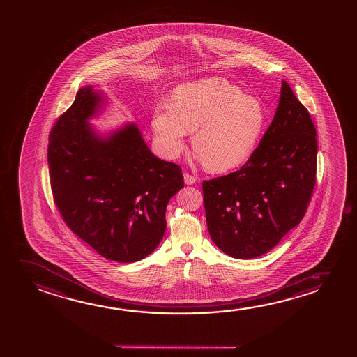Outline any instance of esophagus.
Instances as JSON below:
<instances>
[{
  "instance_id": "esophagus-1",
  "label": "esophagus",
  "mask_w": 357,
  "mask_h": 357,
  "mask_svg": "<svg viewBox=\"0 0 357 357\" xmlns=\"http://www.w3.org/2000/svg\"><path fill=\"white\" fill-rule=\"evenodd\" d=\"M184 181H185V184H188V185H192V184H194V183L197 181V178L192 176V174H189L188 172H185V173H184Z\"/></svg>"
}]
</instances>
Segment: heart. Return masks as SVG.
<instances>
[{
    "mask_svg": "<svg viewBox=\"0 0 357 357\" xmlns=\"http://www.w3.org/2000/svg\"><path fill=\"white\" fill-rule=\"evenodd\" d=\"M152 127L165 157L176 158L193 133L192 148L205 169L225 173L248 162L266 127L260 100L222 78L184 83L169 103L153 112Z\"/></svg>",
    "mask_w": 357,
    "mask_h": 357,
    "instance_id": "1",
    "label": "heart"
}]
</instances>
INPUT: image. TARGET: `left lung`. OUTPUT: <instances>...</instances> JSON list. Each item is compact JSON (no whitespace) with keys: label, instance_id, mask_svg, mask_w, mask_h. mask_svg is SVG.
I'll return each instance as SVG.
<instances>
[{"label":"left lung","instance_id":"obj_1","mask_svg":"<svg viewBox=\"0 0 357 357\" xmlns=\"http://www.w3.org/2000/svg\"><path fill=\"white\" fill-rule=\"evenodd\" d=\"M316 129L282 81L274 119L239 170L203 181L206 225L222 252L252 259L269 252L304 218L316 183Z\"/></svg>","mask_w":357,"mask_h":357}]
</instances>
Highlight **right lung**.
<instances>
[{
  "instance_id": "1",
  "label": "right lung",
  "mask_w": 357,
  "mask_h": 357,
  "mask_svg": "<svg viewBox=\"0 0 357 357\" xmlns=\"http://www.w3.org/2000/svg\"><path fill=\"white\" fill-rule=\"evenodd\" d=\"M100 102L81 88L48 138L53 202L66 225L118 263L148 257L163 238L169 199L184 187L181 168L154 157L135 126L97 138L87 124Z\"/></svg>"
}]
</instances>
